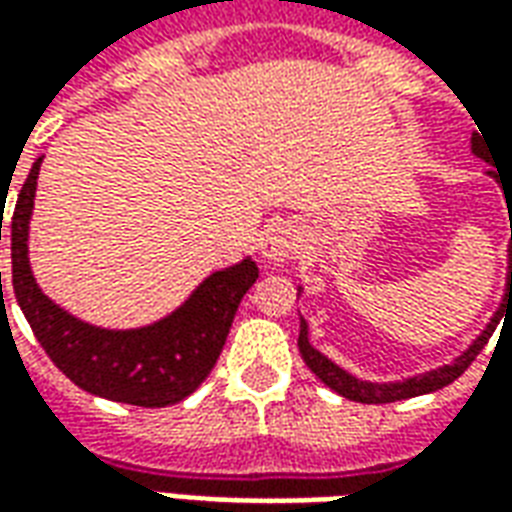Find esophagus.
Segmentation results:
<instances>
[{
    "instance_id": "esophagus-1",
    "label": "esophagus",
    "mask_w": 512,
    "mask_h": 512,
    "mask_svg": "<svg viewBox=\"0 0 512 512\" xmlns=\"http://www.w3.org/2000/svg\"><path fill=\"white\" fill-rule=\"evenodd\" d=\"M299 246V230H296L293 224L279 222L274 224L266 233V238H263V255H266L268 260H274V263H285V260H290V257L299 252Z\"/></svg>"
}]
</instances>
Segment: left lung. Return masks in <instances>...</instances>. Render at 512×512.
<instances>
[{"instance_id": "obj_1", "label": "left lung", "mask_w": 512, "mask_h": 512, "mask_svg": "<svg viewBox=\"0 0 512 512\" xmlns=\"http://www.w3.org/2000/svg\"><path fill=\"white\" fill-rule=\"evenodd\" d=\"M472 150L480 158L488 161L485 156L483 145H480V136H472ZM502 189H505V183H502ZM505 202H507V211H510V200H507V191H505ZM512 224V222H510ZM512 299V230H510V271H507V296L505 304ZM502 304V307H505ZM502 318V310L496 312L494 321L488 323V329H485L477 340L472 343V348L466 351L463 356H458L452 365H444L441 370H430L425 376L419 378H408V381H400V384H367V381H356L354 376H348L345 370H340L337 365H332L326 356H321L307 340V323L301 321V332H299V351L304 356V362L310 367L315 376L321 378L323 384L334 389L337 395L348 397V400H356V403H395V400H406V397H417V395H428V392H436L441 386L452 384L455 378L461 376L466 367L472 365L477 354L483 351L485 343H488V337L494 334V326Z\"/></svg>"}]
</instances>
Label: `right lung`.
I'll return each instance as SVG.
<instances>
[{
  "label": "right lung",
  "instance_id": "add662e5",
  "mask_svg": "<svg viewBox=\"0 0 512 512\" xmlns=\"http://www.w3.org/2000/svg\"><path fill=\"white\" fill-rule=\"evenodd\" d=\"M40 161L43 158L29 169L10 216V257L13 293L43 351L90 395L142 408H164L189 397L222 354L235 310L255 285L257 266L244 260L227 271H216L180 310L147 329L106 332L76 321L40 293L29 271L27 230ZM2 219L5 216H0V241Z\"/></svg>",
  "mask_w": 512,
  "mask_h": 512
}]
</instances>
